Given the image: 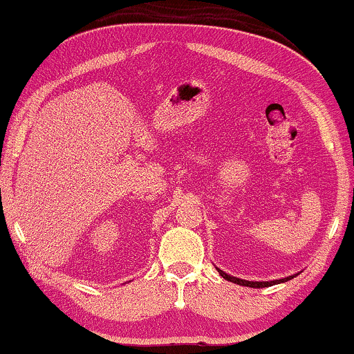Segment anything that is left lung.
<instances>
[{
	"mask_svg": "<svg viewBox=\"0 0 354 354\" xmlns=\"http://www.w3.org/2000/svg\"><path fill=\"white\" fill-rule=\"evenodd\" d=\"M219 275L223 277L224 280H227V282H233V283H238V285H245V287H253V288H263V287H270V285H277V283H282V282H288L290 279H294V275H288L285 277V279H280V280H272V282H250V280H243V279H238V277H231L227 275L226 272H223V270H219ZM297 275V273H295Z\"/></svg>",
	"mask_w": 354,
	"mask_h": 354,
	"instance_id": "1",
	"label": "left lung"
}]
</instances>
